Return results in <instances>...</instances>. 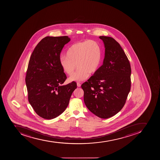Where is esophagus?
<instances>
[{
    "instance_id": "34e87169",
    "label": "esophagus",
    "mask_w": 160,
    "mask_h": 160,
    "mask_svg": "<svg viewBox=\"0 0 160 160\" xmlns=\"http://www.w3.org/2000/svg\"><path fill=\"white\" fill-rule=\"evenodd\" d=\"M77 86H78V87H80L81 85V84L80 82H77Z\"/></svg>"
}]
</instances>
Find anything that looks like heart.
Instances as JSON below:
<instances>
[{
    "mask_svg": "<svg viewBox=\"0 0 160 160\" xmlns=\"http://www.w3.org/2000/svg\"><path fill=\"white\" fill-rule=\"evenodd\" d=\"M102 52L100 45L92 40L80 41L71 45L67 52V56H62L60 63L64 72L71 75L69 80L81 81L89 74L96 72L100 65Z\"/></svg>",
    "mask_w": 160,
    "mask_h": 160,
    "instance_id": "1",
    "label": "heart"
}]
</instances>
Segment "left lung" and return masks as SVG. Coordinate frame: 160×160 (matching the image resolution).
<instances>
[{
    "instance_id": "obj_1",
    "label": "left lung",
    "mask_w": 160,
    "mask_h": 160,
    "mask_svg": "<svg viewBox=\"0 0 160 160\" xmlns=\"http://www.w3.org/2000/svg\"><path fill=\"white\" fill-rule=\"evenodd\" d=\"M104 43L103 65L81 85L85 105L102 119L112 117L124 106L131 88V67L120 45L112 37L100 36Z\"/></svg>"
}]
</instances>
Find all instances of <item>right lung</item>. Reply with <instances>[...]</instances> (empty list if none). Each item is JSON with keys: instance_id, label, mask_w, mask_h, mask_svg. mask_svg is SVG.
<instances>
[{"instance_id": "right-lung-1", "label": "right lung", "mask_w": 160, "mask_h": 160, "mask_svg": "<svg viewBox=\"0 0 160 160\" xmlns=\"http://www.w3.org/2000/svg\"><path fill=\"white\" fill-rule=\"evenodd\" d=\"M69 41L67 36H47L40 41L30 57L26 76L28 102L43 119L61 115L77 88L74 81L62 85L67 77L60 65V55Z\"/></svg>"}]
</instances>
